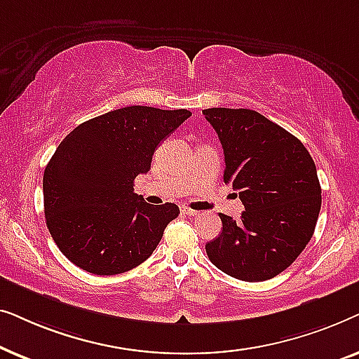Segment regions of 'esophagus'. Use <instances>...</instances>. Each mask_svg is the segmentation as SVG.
<instances>
[{
	"label": "esophagus",
	"instance_id": "34e87169",
	"mask_svg": "<svg viewBox=\"0 0 359 359\" xmlns=\"http://www.w3.org/2000/svg\"><path fill=\"white\" fill-rule=\"evenodd\" d=\"M181 212L186 214V215H193V217H198V215H199L198 210L191 209V208H188V205H183V208H181Z\"/></svg>",
	"mask_w": 359,
	"mask_h": 359
}]
</instances>
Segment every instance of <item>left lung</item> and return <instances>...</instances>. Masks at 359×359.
Instances as JSON below:
<instances>
[{
    "mask_svg": "<svg viewBox=\"0 0 359 359\" xmlns=\"http://www.w3.org/2000/svg\"><path fill=\"white\" fill-rule=\"evenodd\" d=\"M224 181L245 205L240 220L219 214L222 233L205 245L212 264L242 281H266L291 266L312 238L322 205L317 168L302 142L257 111L210 107Z\"/></svg>",
    "mask_w": 359,
    "mask_h": 359,
    "instance_id": "obj_1",
    "label": "left lung"
}]
</instances>
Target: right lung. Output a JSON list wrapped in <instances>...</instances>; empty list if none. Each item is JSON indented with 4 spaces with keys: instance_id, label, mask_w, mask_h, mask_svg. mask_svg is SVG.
I'll use <instances>...</instances> for the list:
<instances>
[{
    "instance_id": "obj_1",
    "label": "right lung",
    "mask_w": 359,
    "mask_h": 359,
    "mask_svg": "<svg viewBox=\"0 0 359 359\" xmlns=\"http://www.w3.org/2000/svg\"><path fill=\"white\" fill-rule=\"evenodd\" d=\"M188 117V109L127 106L83 122L60 142L43 171V212L73 264L112 276L154 253L180 208L145 203L134 193V180Z\"/></svg>"
}]
</instances>
